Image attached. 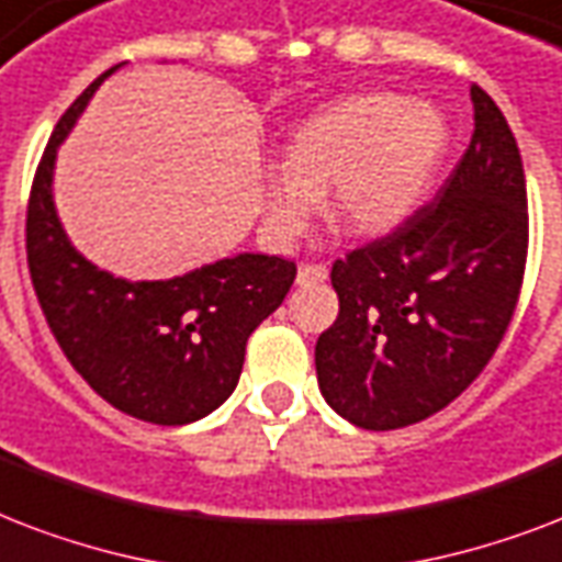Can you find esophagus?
I'll return each instance as SVG.
<instances>
[{
	"label": "esophagus",
	"mask_w": 562,
	"mask_h": 562,
	"mask_svg": "<svg viewBox=\"0 0 562 562\" xmlns=\"http://www.w3.org/2000/svg\"><path fill=\"white\" fill-rule=\"evenodd\" d=\"M328 278V267L325 263H302L299 267V284H319Z\"/></svg>",
	"instance_id": "1"
}]
</instances>
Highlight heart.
Here are the masks:
<instances>
[{"label":"heart","instance_id":"heart-1","mask_svg":"<svg viewBox=\"0 0 562 562\" xmlns=\"http://www.w3.org/2000/svg\"><path fill=\"white\" fill-rule=\"evenodd\" d=\"M446 149V123L425 102L367 93L325 104L290 132L281 169L269 172L263 213L278 243L307 232L328 194L330 220L351 234L402 225Z\"/></svg>","mask_w":562,"mask_h":562}]
</instances>
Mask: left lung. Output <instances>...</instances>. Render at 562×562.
I'll return each mask as SVG.
<instances>
[{
	"label": "left lung",
	"mask_w": 562,
	"mask_h": 562,
	"mask_svg": "<svg viewBox=\"0 0 562 562\" xmlns=\"http://www.w3.org/2000/svg\"><path fill=\"white\" fill-rule=\"evenodd\" d=\"M475 132L428 204L334 260L340 316L316 340L325 402L367 430L407 428L475 381L507 334L528 260L510 125L472 85Z\"/></svg>",
	"instance_id": "8db88e82"
}]
</instances>
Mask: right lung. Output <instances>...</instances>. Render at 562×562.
Segmentation results:
<instances>
[{
	"mask_svg": "<svg viewBox=\"0 0 562 562\" xmlns=\"http://www.w3.org/2000/svg\"><path fill=\"white\" fill-rule=\"evenodd\" d=\"M120 67L95 78L55 125L29 195L25 255L43 316L78 375L134 419L187 425L234 393L251 330L284 302L295 263L237 255L169 281H125L72 249L52 202L55 155Z\"/></svg>",
	"mask_w": 562,
	"mask_h": 562,
	"instance_id": "right-lung-1",
	"label": "right lung"
}]
</instances>
